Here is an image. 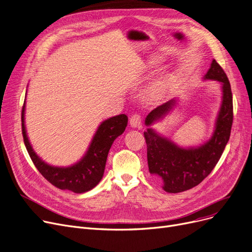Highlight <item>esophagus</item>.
Masks as SVG:
<instances>
[{
	"label": "esophagus",
	"mask_w": 252,
	"mask_h": 252,
	"mask_svg": "<svg viewBox=\"0 0 252 252\" xmlns=\"http://www.w3.org/2000/svg\"><path fill=\"white\" fill-rule=\"evenodd\" d=\"M141 115L140 114H134L130 118V125L135 128H139L141 126Z\"/></svg>",
	"instance_id": "1"
}]
</instances>
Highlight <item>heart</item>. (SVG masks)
Listing matches in <instances>:
<instances>
[{"instance_id": "heart-1", "label": "heart", "mask_w": 252, "mask_h": 252, "mask_svg": "<svg viewBox=\"0 0 252 252\" xmlns=\"http://www.w3.org/2000/svg\"><path fill=\"white\" fill-rule=\"evenodd\" d=\"M158 63V59H154L151 62V65H156ZM171 79L170 78H161L152 82L146 89V98L150 101H155L161 99L164 94L167 92L171 86Z\"/></svg>"}]
</instances>
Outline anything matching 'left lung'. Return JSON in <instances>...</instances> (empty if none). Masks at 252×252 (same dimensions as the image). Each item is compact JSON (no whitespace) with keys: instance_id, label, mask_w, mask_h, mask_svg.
Here are the masks:
<instances>
[{"instance_id":"8db88e82","label":"left lung","mask_w":252,"mask_h":252,"mask_svg":"<svg viewBox=\"0 0 252 252\" xmlns=\"http://www.w3.org/2000/svg\"><path fill=\"white\" fill-rule=\"evenodd\" d=\"M204 79L222 84V102L212 137L198 148L183 149L149 128L145 135L148 148L150 173L163 185L168 193H181L198 186L210 174L218 164L229 141L233 124V95L231 85L222 67L213 59ZM175 100H169L156 107L146 118V125L168 113Z\"/></svg>"}]
</instances>
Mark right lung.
<instances>
[{"label":"right lung","instance_id":"1","mask_svg":"<svg viewBox=\"0 0 252 252\" xmlns=\"http://www.w3.org/2000/svg\"><path fill=\"white\" fill-rule=\"evenodd\" d=\"M25 106L21 112V129L23 141L35 168L54 187L74 193H85L97 186L102 178L107 154L114 140L121 135L127 126L128 117L124 114L103 121L95 133L91 145L83 159L70 167H53L42 161L33 152L25 127Z\"/></svg>","mask_w":252,"mask_h":252}]
</instances>
